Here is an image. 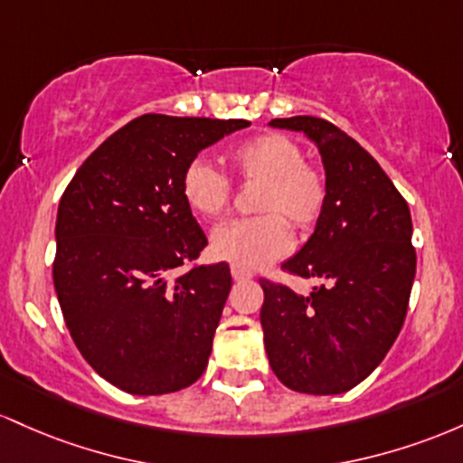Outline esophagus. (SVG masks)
I'll use <instances>...</instances> for the list:
<instances>
[{
    "instance_id": "obj_1",
    "label": "esophagus",
    "mask_w": 463,
    "mask_h": 463,
    "mask_svg": "<svg viewBox=\"0 0 463 463\" xmlns=\"http://www.w3.org/2000/svg\"><path fill=\"white\" fill-rule=\"evenodd\" d=\"M232 278L236 279V282H245V279L253 278V273L247 271V269L238 267V264H232Z\"/></svg>"
}]
</instances>
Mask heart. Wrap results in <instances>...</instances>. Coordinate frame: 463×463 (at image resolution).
Masks as SVG:
<instances>
[{"instance_id":"obj_1","label":"heart","mask_w":463,"mask_h":463,"mask_svg":"<svg viewBox=\"0 0 463 463\" xmlns=\"http://www.w3.org/2000/svg\"><path fill=\"white\" fill-rule=\"evenodd\" d=\"M230 164L238 176L262 185L256 210L264 214L218 225L210 249L218 260L260 269L290 249L288 221L299 230L319 221L328 190L319 170L304 164V153L287 135L267 133L249 139L232 150ZM181 194L196 216L216 218L230 201V181L205 159H194L181 179Z\"/></svg>"}]
</instances>
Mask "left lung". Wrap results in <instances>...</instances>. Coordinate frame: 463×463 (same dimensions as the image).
I'll use <instances>...</instances> for the list:
<instances>
[{"mask_svg":"<svg viewBox=\"0 0 463 463\" xmlns=\"http://www.w3.org/2000/svg\"><path fill=\"white\" fill-rule=\"evenodd\" d=\"M319 150L326 207L304 247L282 264L321 279L310 295L260 279V324L275 376L288 389L335 396L376 370L404 324L415 278L407 201L361 144L321 118L269 122Z\"/></svg>","mask_w":463,"mask_h":463,"instance_id":"left-lung-1","label":"left lung"}]
</instances>
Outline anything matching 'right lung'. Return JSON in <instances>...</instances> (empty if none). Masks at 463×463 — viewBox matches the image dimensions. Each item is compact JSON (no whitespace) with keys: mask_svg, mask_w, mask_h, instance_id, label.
Instances as JSON below:
<instances>
[{"mask_svg":"<svg viewBox=\"0 0 463 463\" xmlns=\"http://www.w3.org/2000/svg\"><path fill=\"white\" fill-rule=\"evenodd\" d=\"M247 127L148 113L93 150L61 196L56 298L82 358L122 392L162 396L205 372L232 273L218 262L175 275L207 245L181 179L201 150Z\"/></svg>","mask_w":463,"mask_h":463,"instance_id":"obj_1","label":"right lung"}]
</instances>
